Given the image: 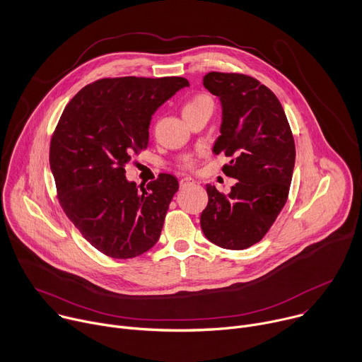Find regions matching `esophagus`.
Wrapping results in <instances>:
<instances>
[{"instance_id": "esophagus-1", "label": "esophagus", "mask_w": 362, "mask_h": 362, "mask_svg": "<svg viewBox=\"0 0 362 362\" xmlns=\"http://www.w3.org/2000/svg\"><path fill=\"white\" fill-rule=\"evenodd\" d=\"M190 185H194V179L192 177H183L180 180V187H186V186H190Z\"/></svg>"}]
</instances>
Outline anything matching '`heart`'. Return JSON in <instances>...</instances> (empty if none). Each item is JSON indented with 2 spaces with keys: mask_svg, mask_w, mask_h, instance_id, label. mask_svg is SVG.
<instances>
[{
  "mask_svg": "<svg viewBox=\"0 0 362 362\" xmlns=\"http://www.w3.org/2000/svg\"><path fill=\"white\" fill-rule=\"evenodd\" d=\"M197 109H214V103H212V100L208 97V95H204V94H197V95H194L192 100H189L186 105H185V107H183V113L185 112H189V110H197ZM192 163H187V166H190Z\"/></svg>",
  "mask_w": 362,
  "mask_h": 362,
  "instance_id": "b5f03b06",
  "label": "heart"
}]
</instances>
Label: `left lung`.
I'll list each match as a JSON object with an SVG mask.
<instances>
[{
  "instance_id": "8db88e82",
  "label": "left lung",
  "mask_w": 362,
  "mask_h": 362,
  "mask_svg": "<svg viewBox=\"0 0 362 362\" xmlns=\"http://www.w3.org/2000/svg\"><path fill=\"white\" fill-rule=\"evenodd\" d=\"M203 86L222 106L214 153L232 158L223 172L238 179L228 194L206 185L209 202L200 226L212 243L232 250L259 242L286 203L295 141L278 97L256 78L212 71Z\"/></svg>"
}]
</instances>
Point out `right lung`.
<instances>
[{
  "label": "right lung",
  "mask_w": 362,
  "mask_h": 362,
  "mask_svg": "<svg viewBox=\"0 0 362 362\" xmlns=\"http://www.w3.org/2000/svg\"><path fill=\"white\" fill-rule=\"evenodd\" d=\"M183 87V77L97 80L71 98L51 137L49 168L62 208L110 257L139 256L160 238L177 179L162 173L139 190L124 166L147 147L154 112Z\"/></svg>",
  "instance_id": "add662e5"
}]
</instances>
